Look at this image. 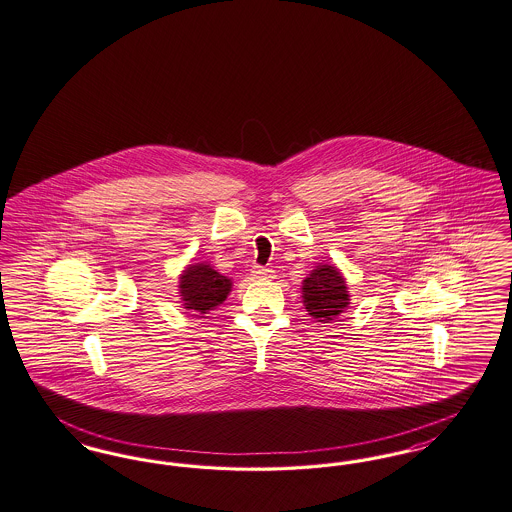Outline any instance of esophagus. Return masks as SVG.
<instances>
[{
	"label": "esophagus",
	"mask_w": 512,
	"mask_h": 512,
	"mask_svg": "<svg viewBox=\"0 0 512 512\" xmlns=\"http://www.w3.org/2000/svg\"><path fill=\"white\" fill-rule=\"evenodd\" d=\"M251 272H253V276H255L257 280H270V278H274V270L263 268V266H255Z\"/></svg>",
	"instance_id": "1"
}]
</instances>
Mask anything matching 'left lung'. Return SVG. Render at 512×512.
I'll use <instances>...</instances> for the list:
<instances>
[{
    "label": "left lung",
    "mask_w": 512,
    "mask_h": 512,
    "mask_svg": "<svg viewBox=\"0 0 512 512\" xmlns=\"http://www.w3.org/2000/svg\"><path fill=\"white\" fill-rule=\"evenodd\" d=\"M301 291L308 314L322 324L339 318L350 305L347 278L335 265L318 263L303 280Z\"/></svg>",
    "instance_id": "left-lung-1"
}]
</instances>
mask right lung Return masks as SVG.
<instances>
[{
	"label": "right lung",
	"instance_id": "right-lung-1",
	"mask_svg": "<svg viewBox=\"0 0 512 512\" xmlns=\"http://www.w3.org/2000/svg\"><path fill=\"white\" fill-rule=\"evenodd\" d=\"M232 291V280L217 272L207 261L184 266L179 276V295L186 310L207 314L225 303Z\"/></svg>",
	"mask_w": 512,
	"mask_h": 512
}]
</instances>
